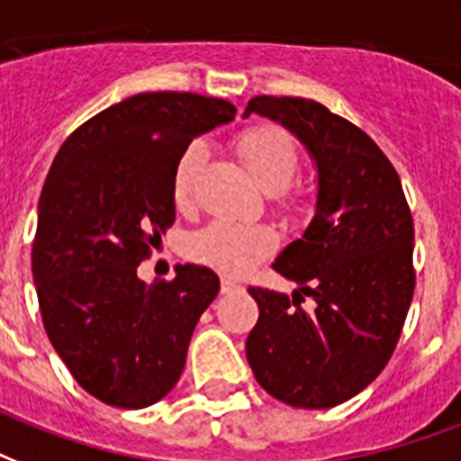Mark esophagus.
<instances>
[{
    "label": "esophagus",
    "instance_id": "1",
    "mask_svg": "<svg viewBox=\"0 0 461 461\" xmlns=\"http://www.w3.org/2000/svg\"><path fill=\"white\" fill-rule=\"evenodd\" d=\"M238 291H242V286L238 284V281L233 279L221 281V294H238Z\"/></svg>",
    "mask_w": 461,
    "mask_h": 461
}]
</instances>
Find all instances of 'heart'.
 <instances>
[{"mask_svg":"<svg viewBox=\"0 0 461 461\" xmlns=\"http://www.w3.org/2000/svg\"><path fill=\"white\" fill-rule=\"evenodd\" d=\"M235 151L255 182L271 194L284 212H298L303 194L288 185L301 166V151L294 137L274 124L249 127L235 139ZM204 166L202 144L182 149L173 166V202L177 209H187L194 202L197 177ZM276 248V235L264 223H235L212 221L199 228L187 240V257L226 276H242Z\"/></svg>","mask_w":461,"mask_h":461,"instance_id":"b5f03b06","label":"heart"}]
</instances>
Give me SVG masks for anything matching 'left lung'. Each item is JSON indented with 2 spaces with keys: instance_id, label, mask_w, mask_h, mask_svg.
Segmentation results:
<instances>
[{
  "instance_id": "1",
  "label": "left lung",
  "mask_w": 461,
  "mask_h": 461,
  "mask_svg": "<svg viewBox=\"0 0 461 461\" xmlns=\"http://www.w3.org/2000/svg\"><path fill=\"white\" fill-rule=\"evenodd\" d=\"M249 113L279 120L317 163V212L274 271L294 298L249 286L259 320L245 344L257 383L298 409H330L373 383L402 337L411 305L413 219L402 180L380 146L322 103L257 95ZM315 311H303L304 295Z\"/></svg>"
}]
</instances>
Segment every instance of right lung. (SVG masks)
<instances>
[{
	"mask_svg": "<svg viewBox=\"0 0 461 461\" xmlns=\"http://www.w3.org/2000/svg\"><path fill=\"white\" fill-rule=\"evenodd\" d=\"M233 103L180 91L137 94L71 131L38 204L33 279L50 344L81 387L117 409L156 404L180 380L219 276L199 264L139 281L175 221L173 166Z\"/></svg>",
	"mask_w": 461,
	"mask_h": 461,
	"instance_id": "1",
	"label": "right lung"
}]
</instances>
